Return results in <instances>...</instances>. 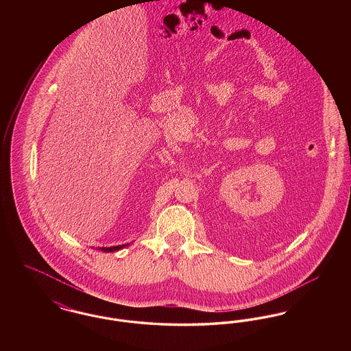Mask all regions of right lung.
Segmentation results:
<instances>
[{
	"instance_id": "add662e5",
	"label": "right lung",
	"mask_w": 351,
	"mask_h": 351,
	"mask_svg": "<svg viewBox=\"0 0 351 351\" xmlns=\"http://www.w3.org/2000/svg\"><path fill=\"white\" fill-rule=\"evenodd\" d=\"M130 243H126V245H118V246H113V247H99V250L104 251V252H114V251L121 250L126 246H129Z\"/></svg>"
}]
</instances>
